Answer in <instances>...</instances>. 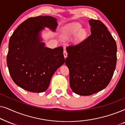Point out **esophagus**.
<instances>
[{"mask_svg":"<svg viewBox=\"0 0 125 125\" xmlns=\"http://www.w3.org/2000/svg\"><path fill=\"white\" fill-rule=\"evenodd\" d=\"M63 55H64V58H66V57H67V51H66L65 49H64V50H63Z\"/></svg>","mask_w":125,"mask_h":125,"instance_id":"obj_1","label":"esophagus"}]
</instances>
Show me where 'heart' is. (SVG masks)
I'll return each instance as SVG.
<instances>
[{
	"label": "heart",
	"instance_id": "heart-1",
	"mask_svg": "<svg viewBox=\"0 0 125 125\" xmlns=\"http://www.w3.org/2000/svg\"><path fill=\"white\" fill-rule=\"evenodd\" d=\"M77 34H78L77 38L79 40L83 39L86 35V31L83 29H82L81 25L77 23H73L68 26L64 32V35L66 37H70Z\"/></svg>",
	"mask_w": 125,
	"mask_h": 125
}]
</instances>
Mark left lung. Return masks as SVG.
<instances>
[{
  "label": "left lung",
  "instance_id": "8db88e82",
  "mask_svg": "<svg viewBox=\"0 0 125 125\" xmlns=\"http://www.w3.org/2000/svg\"><path fill=\"white\" fill-rule=\"evenodd\" d=\"M91 35L66 48L65 63L71 89L79 95H90L107 87L117 63V44L107 28L98 20H89Z\"/></svg>",
  "mask_w": 125,
  "mask_h": 125
}]
</instances>
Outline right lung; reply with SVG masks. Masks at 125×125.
<instances>
[{
  "mask_svg": "<svg viewBox=\"0 0 125 125\" xmlns=\"http://www.w3.org/2000/svg\"><path fill=\"white\" fill-rule=\"evenodd\" d=\"M56 19L50 16L30 18L21 23L11 35L7 63L13 81L32 93H42L51 78L64 63L63 47H45L41 31L47 27L55 32Z\"/></svg>",
  "mask_w": 125,
  "mask_h": 125,
  "instance_id": "obj_1",
  "label": "right lung"
}]
</instances>
